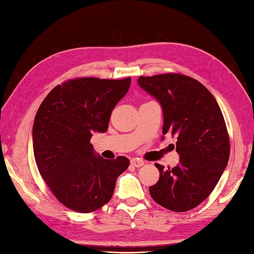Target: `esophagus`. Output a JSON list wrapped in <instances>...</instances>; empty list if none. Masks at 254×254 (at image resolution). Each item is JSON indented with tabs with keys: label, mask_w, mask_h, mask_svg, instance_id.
<instances>
[{
	"label": "esophagus",
	"mask_w": 254,
	"mask_h": 254,
	"mask_svg": "<svg viewBox=\"0 0 254 254\" xmlns=\"http://www.w3.org/2000/svg\"><path fill=\"white\" fill-rule=\"evenodd\" d=\"M130 163H131V165H133V167H136V168H140V167H142V165L144 164V162L142 161V160L141 159H138V158L130 159Z\"/></svg>",
	"instance_id": "34e87169"
}]
</instances>
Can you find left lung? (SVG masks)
<instances>
[{"label":"left lung","instance_id":"obj_1","mask_svg":"<svg viewBox=\"0 0 254 254\" xmlns=\"http://www.w3.org/2000/svg\"><path fill=\"white\" fill-rule=\"evenodd\" d=\"M138 84L162 108V140L177 138L180 161L164 169L156 163L160 179L150 186L153 200L183 213L208 197L224 173L230 154L229 137L218 103L206 87L182 74L139 76Z\"/></svg>","mask_w":254,"mask_h":254}]
</instances>
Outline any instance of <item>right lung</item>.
<instances>
[{
	"mask_svg": "<svg viewBox=\"0 0 254 254\" xmlns=\"http://www.w3.org/2000/svg\"><path fill=\"white\" fill-rule=\"evenodd\" d=\"M131 79L82 77L57 85L41 103L33 126L35 161L41 178L61 204L91 213L110 201L126 157L106 160L90 143L106 132L114 107Z\"/></svg>",
	"mask_w": 254,
	"mask_h": 254,
	"instance_id": "right-lung-1",
	"label": "right lung"
}]
</instances>
